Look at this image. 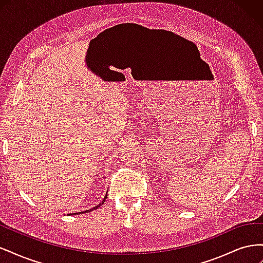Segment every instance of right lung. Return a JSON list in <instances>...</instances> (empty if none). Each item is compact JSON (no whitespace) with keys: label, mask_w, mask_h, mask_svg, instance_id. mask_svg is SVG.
<instances>
[{"label":"right lung","mask_w":263,"mask_h":263,"mask_svg":"<svg viewBox=\"0 0 263 263\" xmlns=\"http://www.w3.org/2000/svg\"><path fill=\"white\" fill-rule=\"evenodd\" d=\"M106 196H107V192H106V194H105V197L103 198V201L100 203V204H98L97 206H94V208H92V209H90V210H87V211H84V212H79V213H73V214H69V215H79V214H82V213H87V212H92V211H94V210H97V209H99L101 205H103L104 204V202H105V200H106Z\"/></svg>","instance_id":"obj_1"}]
</instances>
